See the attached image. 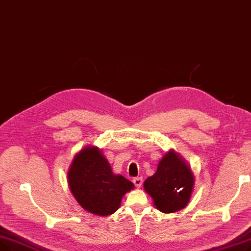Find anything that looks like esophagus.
Returning a JSON list of instances; mask_svg holds the SVG:
<instances>
[{
	"mask_svg": "<svg viewBox=\"0 0 251 251\" xmlns=\"http://www.w3.org/2000/svg\"><path fill=\"white\" fill-rule=\"evenodd\" d=\"M133 183L135 184L136 188H139L141 186V183H143V177H134Z\"/></svg>",
	"mask_w": 251,
	"mask_h": 251,
	"instance_id": "obj_1",
	"label": "esophagus"
}]
</instances>
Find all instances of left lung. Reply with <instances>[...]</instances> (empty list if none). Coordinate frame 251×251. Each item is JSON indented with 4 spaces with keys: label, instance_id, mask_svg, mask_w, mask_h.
Returning <instances> with one entry per match:
<instances>
[{
    "label": "left lung",
    "instance_id": "1",
    "mask_svg": "<svg viewBox=\"0 0 251 251\" xmlns=\"http://www.w3.org/2000/svg\"><path fill=\"white\" fill-rule=\"evenodd\" d=\"M194 186L189 166L174 151H169L159 162L156 173L146 179L144 187L157 208L165 213L178 211L190 201Z\"/></svg>",
    "mask_w": 251,
    "mask_h": 251
}]
</instances>
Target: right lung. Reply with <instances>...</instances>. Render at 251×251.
<instances>
[{"label":"right lung","mask_w":251,"mask_h":251,"mask_svg":"<svg viewBox=\"0 0 251 251\" xmlns=\"http://www.w3.org/2000/svg\"><path fill=\"white\" fill-rule=\"evenodd\" d=\"M68 178L72 194L83 208L102 216L117 211L124 194L134 187L124 176H115L111 165L95 147H87L77 154Z\"/></svg>","instance_id":"1"}]
</instances>
